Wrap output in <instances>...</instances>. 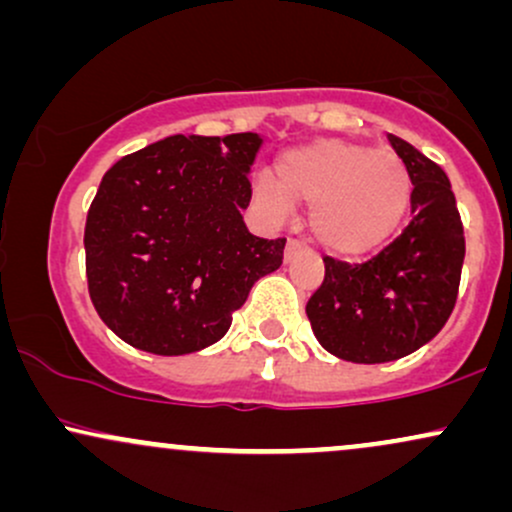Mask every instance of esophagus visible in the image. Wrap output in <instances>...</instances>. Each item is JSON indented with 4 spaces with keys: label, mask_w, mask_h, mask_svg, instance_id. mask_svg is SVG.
I'll return each mask as SVG.
<instances>
[{
    "label": "esophagus",
    "mask_w": 512,
    "mask_h": 512,
    "mask_svg": "<svg viewBox=\"0 0 512 512\" xmlns=\"http://www.w3.org/2000/svg\"><path fill=\"white\" fill-rule=\"evenodd\" d=\"M301 252H303V245L298 243V240H289V243H286V250H284V262L286 264L293 262L298 255H301Z\"/></svg>",
    "instance_id": "obj_1"
}]
</instances>
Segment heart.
I'll return each instance as SVG.
<instances>
[{"label":"heart","mask_w":512,"mask_h":512,"mask_svg":"<svg viewBox=\"0 0 512 512\" xmlns=\"http://www.w3.org/2000/svg\"><path fill=\"white\" fill-rule=\"evenodd\" d=\"M274 173L276 180H255V202L272 219H286L293 202L310 204L313 238L342 257L366 255L395 236L414 192L397 154L344 139H317L284 151Z\"/></svg>","instance_id":"obj_1"}]
</instances>
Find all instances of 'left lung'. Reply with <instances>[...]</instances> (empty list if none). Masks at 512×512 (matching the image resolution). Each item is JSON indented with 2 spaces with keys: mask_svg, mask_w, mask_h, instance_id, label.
I'll list each match as a JSON object with an SVG mask.
<instances>
[{
  "mask_svg": "<svg viewBox=\"0 0 512 512\" xmlns=\"http://www.w3.org/2000/svg\"><path fill=\"white\" fill-rule=\"evenodd\" d=\"M390 144L414 182V219L373 260L325 257V281L305 305L317 342L351 363L414 354L443 330L460 289L464 231L448 175L395 134Z\"/></svg>",
  "mask_w": 512,
  "mask_h": 512,
  "instance_id": "left-lung-1",
  "label": "left lung"
}]
</instances>
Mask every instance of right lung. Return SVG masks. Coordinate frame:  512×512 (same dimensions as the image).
Segmentation results:
<instances>
[{
  "instance_id": "right-lung-1",
  "label": "right lung",
  "mask_w": 512,
  "mask_h": 512,
  "mask_svg": "<svg viewBox=\"0 0 512 512\" xmlns=\"http://www.w3.org/2000/svg\"><path fill=\"white\" fill-rule=\"evenodd\" d=\"M264 139L173 134L115 163L86 216L91 301L122 342L182 356L219 342L286 238L252 236L240 211Z\"/></svg>"
}]
</instances>
